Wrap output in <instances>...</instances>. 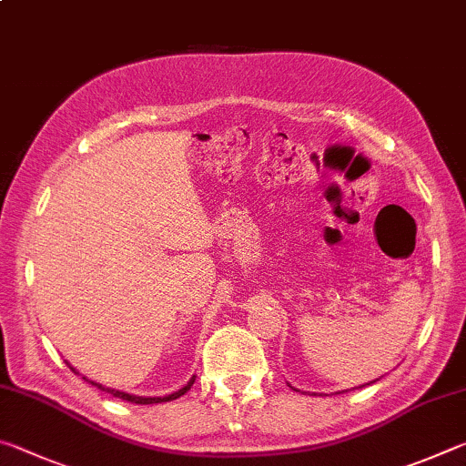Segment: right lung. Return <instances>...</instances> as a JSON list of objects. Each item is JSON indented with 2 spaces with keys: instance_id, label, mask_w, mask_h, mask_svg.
<instances>
[{
  "instance_id": "add662e5",
  "label": "right lung",
  "mask_w": 466,
  "mask_h": 466,
  "mask_svg": "<svg viewBox=\"0 0 466 466\" xmlns=\"http://www.w3.org/2000/svg\"><path fill=\"white\" fill-rule=\"evenodd\" d=\"M69 368H72V366H69ZM72 372H74V374H80L76 368H72ZM84 380H88V378L84 376ZM88 382L94 384V386H98L100 390L110 392V394H113V397H116V399L129 400V403H136V405H152V403H168V400H175V399H178V397H183V394H185L187 390H191V386H193V382H195V376L183 386V389L177 390V392H172V394H167V397H137V394H129V392L115 390V389H106V386H102V384H98V382H92V380H88Z\"/></svg>"
}]
</instances>
